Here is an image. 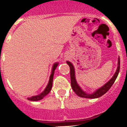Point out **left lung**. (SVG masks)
Wrapping results in <instances>:
<instances>
[{"label":"left lung","instance_id":"obj_1","mask_svg":"<svg viewBox=\"0 0 127 127\" xmlns=\"http://www.w3.org/2000/svg\"><path fill=\"white\" fill-rule=\"evenodd\" d=\"M67 64L70 67V75H71V87L74 92H75V94L79 96L82 97V98H92V99H94V98H98L99 97L103 95H104L111 88L112 85L114 83L115 80L117 79L118 74L120 71V58H118V64H117V70H116V72L114 74L113 77L107 82V83L104 84L103 86L99 88L98 89L96 90L93 93H88L86 92L83 90L81 87L79 86L78 83L77 82L76 79H75V69H74V66L71 63L70 61H66Z\"/></svg>","mask_w":127,"mask_h":127}]
</instances>
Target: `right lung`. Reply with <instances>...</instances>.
Returning <instances> with one entry per match:
<instances>
[{
  "label": "right lung",
  "instance_id": "right-lung-1",
  "mask_svg": "<svg viewBox=\"0 0 127 127\" xmlns=\"http://www.w3.org/2000/svg\"><path fill=\"white\" fill-rule=\"evenodd\" d=\"M58 66V63H55L53 64V67H52V72H51L50 76V79L49 81H48V84H47V87L45 88L44 90L41 93H40L39 95L35 96H32L31 97H29L28 98V100L30 101H37L41 100V99H43L46 95L50 93V92L51 91L52 87V84H53V75H54L56 67Z\"/></svg>",
  "mask_w": 127,
  "mask_h": 127
}]
</instances>
